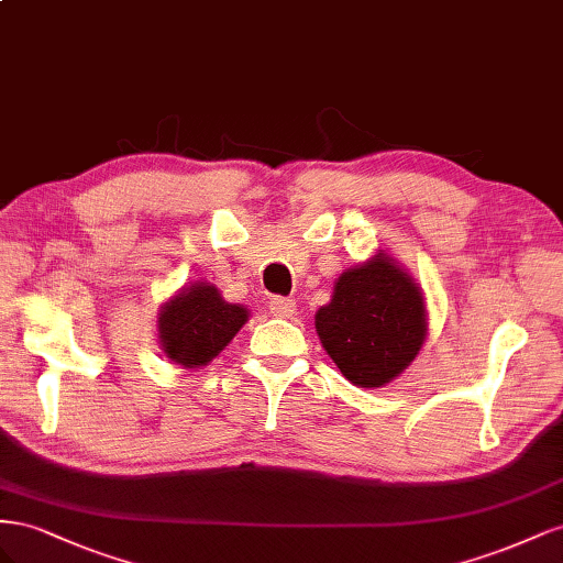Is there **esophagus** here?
<instances>
[{
	"instance_id": "esophagus-1",
	"label": "esophagus",
	"mask_w": 563,
	"mask_h": 563,
	"mask_svg": "<svg viewBox=\"0 0 563 563\" xmlns=\"http://www.w3.org/2000/svg\"><path fill=\"white\" fill-rule=\"evenodd\" d=\"M268 309L276 318H292L297 311V303L290 297H273L268 301Z\"/></svg>"
}]
</instances>
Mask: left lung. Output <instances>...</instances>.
Here are the masks:
<instances>
[{"label":"left lung","mask_w":563,"mask_h":563,"mask_svg":"<svg viewBox=\"0 0 563 563\" xmlns=\"http://www.w3.org/2000/svg\"><path fill=\"white\" fill-rule=\"evenodd\" d=\"M316 332L351 384L384 387L427 340L422 290L389 254L377 252L336 278L330 303L316 311Z\"/></svg>","instance_id":"obj_1"}]
</instances>
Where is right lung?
Returning a JSON list of instances; mask_svg holds the SVG:
<instances>
[{
	"instance_id": "obj_1",
	"label": "right lung",
	"mask_w": 563,
	"mask_h": 563,
	"mask_svg": "<svg viewBox=\"0 0 563 563\" xmlns=\"http://www.w3.org/2000/svg\"><path fill=\"white\" fill-rule=\"evenodd\" d=\"M250 311L229 303L210 283H192L159 307L157 340L181 367H202L229 346Z\"/></svg>"
}]
</instances>
